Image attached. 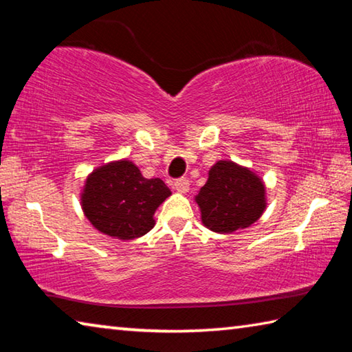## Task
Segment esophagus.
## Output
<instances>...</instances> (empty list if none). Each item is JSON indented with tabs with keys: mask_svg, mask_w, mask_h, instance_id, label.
<instances>
[{
	"mask_svg": "<svg viewBox=\"0 0 352 352\" xmlns=\"http://www.w3.org/2000/svg\"><path fill=\"white\" fill-rule=\"evenodd\" d=\"M174 188H175V190H178V192L186 194L189 190V182L186 180V178H178V180L174 182Z\"/></svg>",
	"mask_w": 352,
	"mask_h": 352,
	"instance_id": "1",
	"label": "esophagus"
}]
</instances>
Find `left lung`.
<instances>
[{
  "mask_svg": "<svg viewBox=\"0 0 352 352\" xmlns=\"http://www.w3.org/2000/svg\"><path fill=\"white\" fill-rule=\"evenodd\" d=\"M195 201L201 222L214 233H233L248 228L265 210V186L248 168L233 162H217Z\"/></svg>",
  "mask_w": 352,
  "mask_h": 352,
  "instance_id": "obj_1",
  "label": "left lung"
}]
</instances>
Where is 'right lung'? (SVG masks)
I'll return each instance as SVG.
<instances>
[{
    "label": "right lung",
    "instance_id": "obj_1",
    "mask_svg": "<svg viewBox=\"0 0 352 352\" xmlns=\"http://www.w3.org/2000/svg\"><path fill=\"white\" fill-rule=\"evenodd\" d=\"M170 195L160 178H144L132 162L109 163L88 175L82 210L94 228L107 236L132 241L153 228V214Z\"/></svg>",
    "mask_w": 352,
    "mask_h": 352
}]
</instances>
